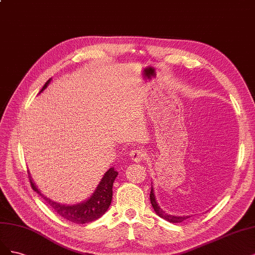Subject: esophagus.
Returning <instances> with one entry per match:
<instances>
[{
    "label": "esophagus",
    "instance_id": "34e87169",
    "mask_svg": "<svg viewBox=\"0 0 255 255\" xmlns=\"http://www.w3.org/2000/svg\"><path fill=\"white\" fill-rule=\"evenodd\" d=\"M145 155H146V152L142 147H135V148H133L129 153L130 159L133 160L134 162L142 161L145 158Z\"/></svg>",
    "mask_w": 255,
    "mask_h": 255
}]
</instances>
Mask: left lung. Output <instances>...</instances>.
<instances>
[{
    "label": "left lung",
    "mask_w": 255,
    "mask_h": 255,
    "mask_svg": "<svg viewBox=\"0 0 255 255\" xmlns=\"http://www.w3.org/2000/svg\"><path fill=\"white\" fill-rule=\"evenodd\" d=\"M149 196H150L151 205H152V208H153L154 212L157 213V215L160 216V217L163 218V219H165V220L169 221V223H172V224L182 223V221H184L185 219L191 217V216H175V215L167 214V213L164 212V211L160 208V205L158 204L157 199H155V195H154V191H153L152 185H151V191H150V195H149Z\"/></svg>",
    "instance_id": "left-lung-1"
}]
</instances>
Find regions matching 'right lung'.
Here are the masks:
<instances>
[{
    "label": "right lung",
    "mask_w": 255,
    "mask_h": 255,
    "mask_svg": "<svg viewBox=\"0 0 255 255\" xmlns=\"http://www.w3.org/2000/svg\"><path fill=\"white\" fill-rule=\"evenodd\" d=\"M51 79H48L43 88L41 89L39 94L44 91L50 85ZM119 172L111 167L110 169L105 172L104 177L98 183L97 187L95 188L94 193L89 197V198L83 202H79L76 204H61L59 202H56L50 198H47L42 193L40 192L39 188L36 186L34 180L31 179V176L28 171V178L30 181V185L36 193H38L42 198L50 204V207L54 209L57 214H59L61 217L72 221L74 224H87L91 223L96 219L100 218L104 215L109 209L111 200H112V186L113 182L116 180Z\"/></svg>",
    "instance_id": "1"
}]
</instances>
